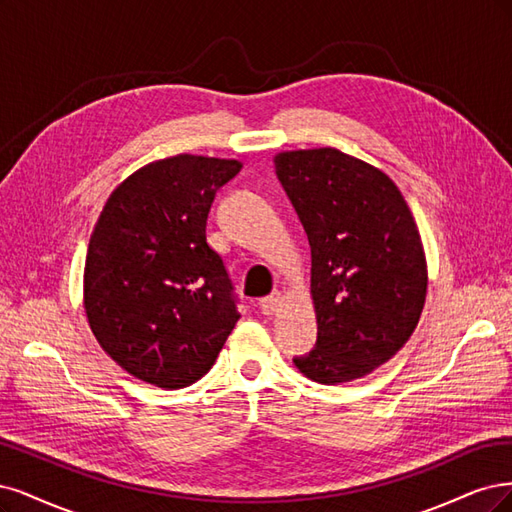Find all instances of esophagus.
Listing matches in <instances>:
<instances>
[{
	"label": "esophagus",
	"mask_w": 512,
	"mask_h": 512,
	"mask_svg": "<svg viewBox=\"0 0 512 512\" xmlns=\"http://www.w3.org/2000/svg\"><path fill=\"white\" fill-rule=\"evenodd\" d=\"M280 306H283V295H280V291H274V293L266 295V298L259 302V308H261L263 315H274V312Z\"/></svg>",
	"instance_id": "esophagus-1"
}]
</instances>
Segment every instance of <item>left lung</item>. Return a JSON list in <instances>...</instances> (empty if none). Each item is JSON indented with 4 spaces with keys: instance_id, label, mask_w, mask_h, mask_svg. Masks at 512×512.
Here are the masks:
<instances>
[{
    "instance_id": "obj_1",
    "label": "left lung",
    "mask_w": 512,
    "mask_h": 512,
    "mask_svg": "<svg viewBox=\"0 0 512 512\" xmlns=\"http://www.w3.org/2000/svg\"><path fill=\"white\" fill-rule=\"evenodd\" d=\"M280 185L308 236L317 346L293 359L321 385L372 374L415 332L427 295V259L398 185L334 146L274 155Z\"/></svg>"
}]
</instances>
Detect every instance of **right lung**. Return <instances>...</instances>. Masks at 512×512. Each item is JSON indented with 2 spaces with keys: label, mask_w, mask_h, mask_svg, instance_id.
Returning a JSON list of instances; mask_svg holds the SVG:
<instances>
[{
  "label": "right lung",
  "mask_w": 512,
  "mask_h": 512,
  "mask_svg": "<svg viewBox=\"0 0 512 512\" xmlns=\"http://www.w3.org/2000/svg\"><path fill=\"white\" fill-rule=\"evenodd\" d=\"M238 159L180 153L117 185L89 240L82 306L95 340L131 376L161 389L212 368L240 315L206 242L214 191Z\"/></svg>",
  "instance_id": "obj_1"
}]
</instances>
